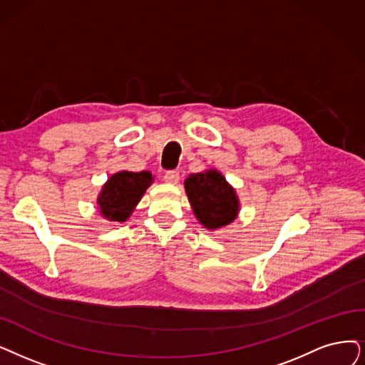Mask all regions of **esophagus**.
<instances>
[{
    "mask_svg": "<svg viewBox=\"0 0 365 365\" xmlns=\"http://www.w3.org/2000/svg\"><path fill=\"white\" fill-rule=\"evenodd\" d=\"M165 181L168 184H178L180 182V173L177 170H169L165 173Z\"/></svg>",
    "mask_w": 365,
    "mask_h": 365,
    "instance_id": "34e87169",
    "label": "esophagus"
}]
</instances>
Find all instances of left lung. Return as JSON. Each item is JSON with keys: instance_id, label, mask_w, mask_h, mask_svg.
<instances>
[{"instance_id": "obj_1", "label": "left lung", "mask_w": 365, "mask_h": 365, "mask_svg": "<svg viewBox=\"0 0 365 365\" xmlns=\"http://www.w3.org/2000/svg\"><path fill=\"white\" fill-rule=\"evenodd\" d=\"M184 188L197 222L208 230H218L235 222L240 197L225 175L217 169L190 173Z\"/></svg>"}]
</instances>
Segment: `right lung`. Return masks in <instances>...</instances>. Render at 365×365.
Wrapping results in <instances>:
<instances>
[{
	"label": "right lung",
	"mask_w": 365,
	"mask_h": 365,
	"mask_svg": "<svg viewBox=\"0 0 365 365\" xmlns=\"http://www.w3.org/2000/svg\"><path fill=\"white\" fill-rule=\"evenodd\" d=\"M153 182L154 177L150 170H120L110 175L97 196L100 215L108 222H127Z\"/></svg>",
	"instance_id": "1"
}]
</instances>
